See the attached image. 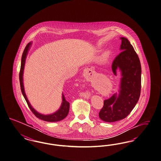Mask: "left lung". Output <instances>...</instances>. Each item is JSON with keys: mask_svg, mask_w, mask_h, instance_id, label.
<instances>
[{"mask_svg": "<svg viewBox=\"0 0 161 161\" xmlns=\"http://www.w3.org/2000/svg\"><path fill=\"white\" fill-rule=\"evenodd\" d=\"M122 52L112 64L113 73L116 75L117 69L121 71L119 93L104 101L98 113L106 122H116L126 117L136 106L141 94V65L138 55L129 40L121 37Z\"/></svg>", "mask_w": 161, "mask_h": 161, "instance_id": "8db88e82", "label": "left lung"}]
</instances>
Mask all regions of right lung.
Returning <instances> with one entry per match:
<instances>
[{
    "instance_id": "add662e5",
    "label": "right lung",
    "mask_w": 161,
    "mask_h": 161,
    "mask_svg": "<svg viewBox=\"0 0 161 161\" xmlns=\"http://www.w3.org/2000/svg\"><path fill=\"white\" fill-rule=\"evenodd\" d=\"M31 44H32V42H29L26 45L24 51V53L22 54V59H21V65H20V69L19 72V81L22 93L28 105V107H29L30 110L32 111V112L34 114V115L36 117H38L39 119L46 121V122H58L60 120H62L64 118L67 117V116L68 115V112H69V103L68 102L65 100V98L64 96L63 93L62 94L63 102H62L61 106L59 108L58 110L56 112L54 113L53 114H48V115H44V114H42L41 113L37 112L34 108L31 106V105L29 103L27 97L25 94L24 83H23V74H24L25 59L26 58V55L28 54V52L29 51V48H30V46L31 45Z\"/></svg>"
}]
</instances>
